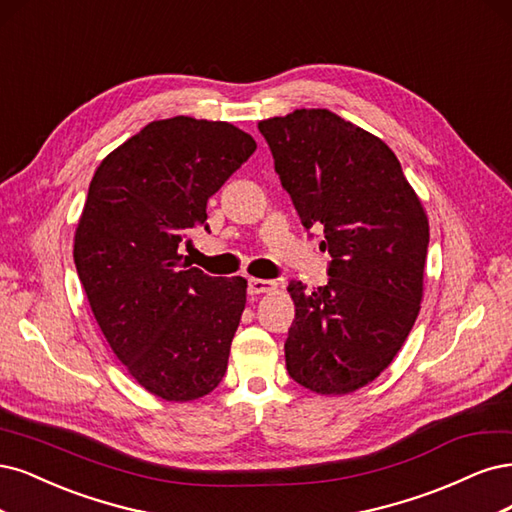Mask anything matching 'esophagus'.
Returning <instances> with one entry per match:
<instances>
[{"instance_id": "1", "label": "esophagus", "mask_w": 512, "mask_h": 512, "mask_svg": "<svg viewBox=\"0 0 512 512\" xmlns=\"http://www.w3.org/2000/svg\"><path fill=\"white\" fill-rule=\"evenodd\" d=\"M276 289L274 280H266V278H249V293L251 295H259V293H270Z\"/></svg>"}]
</instances>
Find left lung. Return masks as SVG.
I'll list each match as a JSON object with an SVG mask.
<instances>
[{
  "mask_svg": "<svg viewBox=\"0 0 512 512\" xmlns=\"http://www.w3.org/2000/svg\"><path fill=\"white\" fill-rule=\"evenodd\" d=\"M302 225L323 227L325 287L291 280L287 372L321 395L372 383L419 315L430 223L391 148L325 108L261 121Z\"/></svg>",
  "mask_w": 512,
  "mask_h": 512,
  "instance_id": "obj_1",
  "label": "left lung"
}]
</instances>
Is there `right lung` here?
<instances>
[{
	"mask_svg": "<svg viewBox=\"0 0 512 512\" xmlns=\"http://www.w3.org/2000/svg\"><path fill=\"white\" fill-rule=\"evenodd\" d=\"M255 148L229 123L174 117L142 127L93 174L76 272L110 349L157 398L197 400L225 376L246 280L189 268L178 244L208 229V197Z\"/></svg>",
	"mask_w": 512,
	"mask_h": 512,
	"instance_id": "obj_1",
	"label": "right lung"
}]
</instances>
